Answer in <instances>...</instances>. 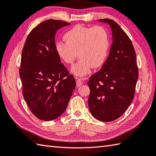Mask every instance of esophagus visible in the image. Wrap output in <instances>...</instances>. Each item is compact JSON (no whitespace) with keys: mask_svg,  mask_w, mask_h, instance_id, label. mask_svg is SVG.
<instances>
[{"mask_svg":"<svg viewBox=\"0 0 156 156\" xmlns=\"http://www.w3.org/2000/svg\"><path fill=\"white\" fill-rule=\"evenodd\" d=\"M82 84H83V81L81 78H76V86L77 87H80Z\"/></svg>","mask_w":156,"mask_h":156,"instance_id":"esophagus-1","label":"esophagus"}]
</instances>
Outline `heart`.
Wrapping results in <instances>:
<instances>
[{"mask_svg":"<svg viewBox=\"0 0 156 156\" xmlns=\"http://www.w3.org/2000/svg\"><path fill=\"white\" fill-rule=\"evenodd\" d=\"M66 43L57 42L55 49L59 59L72 64L78 54L80 59L72 67L71 72L82 77L88 74L93 67L99 68L104 64L109 48L108 32L104 27L76 25L63 36Z\"/></svg>","mask_w":156,"mask_h":156,"instance_id":"heart-1","label":"heart"}]
</instances>
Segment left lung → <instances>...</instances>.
<instances>
[{"label": "left lung", "instance_id": "1", "mask_svg": "<svg viewBox=\"0 0 156 156\" xmlns=\"http://www.w3.org/2000/svg\"><path fill=\"white\" fill-rule=\"evenodd\" d=\"M112 30L113 43L108 59L88 82V103L94 118L111 122L120 118L133 101L139 76L132 42L114 20L102 19Z\"/></svg>", "mask_w": 156, "mask_h": 156}]
</instances>
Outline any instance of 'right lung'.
Returning <instances> with one entry per match:
<instances>
[{
  "instance_id": "add662e5",
  "label": "right lung",
  "mask_w": 156,
  "mask_h": 156,
  "mask_svg": "<svg viewBox=\"0 0 156 156\" xmlns=\"http://www.w3.org/2000/svg\"><path fill=\"white\" fill-rule=\"evenodd\" d=\"M69 25L60 20H46L32 30L24 44L20 69L23 96L40 120L59 117L76 87L74 76L69 74L55 49L56 32Z\"/></svg>"
}]
</instances>
